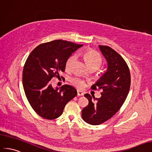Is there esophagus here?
<instances>
[{"label":"esophagus","instance_id":"obj_1","mask_svg":"<svg viewBox=\"0 0 152 152\" xmlns=\"http://www.w3.org/2000/svg\"><path fill=\"white\" fill-rule=\"evenodd\" d=\"M77 96H81V95H83L84 93L78 90H77Z\"/></svg>","mask_w":152,"mask_h":152}]
</instances>
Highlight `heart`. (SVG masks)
Masks as SVG:
<instances>
[{"label":"heart","instance_id":"1","mask_svg":"<svg viewBox=\"0 0 152 152\" xmlns=\"http://www.w3.org/2000/svg\"><path fill=\"white\" fill-rule=\"evenodd\" d=\"M82 56L86 64L90 69H98L100 68L103 63V59L101 54L93 50H86L83 53H78L76 55H72L67 58L66 62V69L67 71H71L77 57ZM71 83L78 88H83L85 85V82L83 80L78 76L73 77L70 80Z\"/></svg>","mask_w":152,"mask_h":152}]
</instances>
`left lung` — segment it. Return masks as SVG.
I'll use <instances>...</instances> for the list:
<instances>
[{
	"label": "left lung",
	"mask_w": 152,
	"mask_h": 152,
	"mask_svg": "<svg viewBox=\"0 0 152 152\" xmlns=\"http://www.w3.org/2000/svg\"><path fill=\"white\" fill-rule=\"evenodd\" d=\"M107 62V71L92 90L102 89L99 99L85 94L88 104L82 110V118L91 125H100L111 118L122 107L131 86V74L126 62L116 51L107 46H99Z\"/></svg>",
	"instance_id": "left-lung-1"
}]
</instances>
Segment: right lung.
Wrapping results in <instances>:
<instances>
[{"instance_id": "obj_1", "label": "right lung", "mask_w": 152, "mask_h": 152, "mask_svg": "<svg viewBox=\"0 0 152 152\" xmlns=\"http://www.w3.org/2000/svg\"><path fill=\"white\" fill-rule=\"evenodd\" d=\"M83 45L55 40L42 43L28 55L23 70V89L32 109L42 118H58L66 104L76 96L77 91L73 86L64 85L54 89L50 80L60 77L59 72L65 71L67 58Z\"/></svg>"}]
</instances>
